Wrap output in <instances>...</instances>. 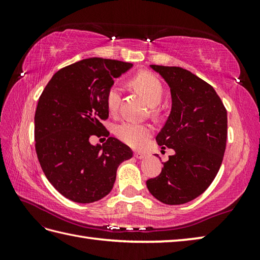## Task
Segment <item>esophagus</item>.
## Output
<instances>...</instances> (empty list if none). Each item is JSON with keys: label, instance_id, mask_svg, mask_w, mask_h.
<instances>
[{"label": "esophagus", "instance_id": "1", "mask_svg": "<svg viewBox=\"0 0 260 260\" xmlns=\"http://www.w3.org/2000/svg\"><path fill=\"white\" fill-rule=\"evenodd\" d=\"M134 156H135L136 158L142 159V158L145 157V154L142 153V152H134Z\"/></svg>", "mask_w": 260, "mask_h": 260}]
</instances>
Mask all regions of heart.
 Returning a JSON list of instances; mask_svg holds the SVG:
<instances>
[{"label":"heart","instance_id":"heart-1","mask_svg":"<svg viewBox=\"0 0 260 260\" xmlns=\"http://www.w3.org/2000/svg\"><path fill=\"white\" fill-rule=\"evenodd\" d=\"M131 84L151 106H156L161 103L164 93V88L161 80L156 76L150 73H140L135 75L131 80ZM121 97V87L114 84L108 88L106 92V105L109 112H117ZM154 112H156L154 107ZM115 135L118 139L132 147L139 148L145 144L148 137L152 134V127L146 124H139L132 120H124L115 126Z\"/></svg>","mask_w":260,"mask_h":260}]
</instances>
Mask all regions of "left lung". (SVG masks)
Instances as JSON below:
<instances>
[{"mask_svg":"<svg viewBox=\"0 0 260 260\" xmlns=\"http://www.w3.org/2000/svg\"><path fill=\"white\" fill-rule=\"evenodd\" d=\"M151 67L168 82L172 95V110L156 142L175 154L146 185L158 201L183 204L202 194L219 172L227 144V109L213 87L191 71Z\"/></svg>","mask_w":260,"mask_h":260,"instance_id":"1","label":"left lung"}]
</instances>
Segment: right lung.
Listing matches in <instances>:
<instances>
[{"label":"right lung","mask_w":260,"mask_h":260,"mask_svg":"<svg viewBox=\"0 0 260 260\" xmlns=\"http://www.w3.org/2000/svg\"><path fill=\"white\" fill-rule=\"evenodd\" d=\"M118 60L89 58L52 76L35 115L36 152L43 173L69 200L91 203L112 191L118 165L133 156L115 137L91 145L89 137L109 136L106 92L132 67Z\"/></svg>","instance_id":"right-lung-1"}]
</instances>
